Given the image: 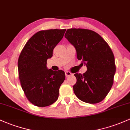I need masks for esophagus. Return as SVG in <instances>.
I'll list each match as a JSON object with an SVG mask.
<instances>
[{"mask_svg":"<svg viewBox=\"0 0 130 130\" xmlns=\"http://www.w3.org/2000/svg\"><path fill=\"white\" fill-rule=\"evenodd\" d=\"M65 75L66 77H68L71 75V72H69V71H65Z\"/></svg>","mask_w":130,"mask_h":130,"instance_id":"esophagus-1","label":"esophagus"}]
</instances>
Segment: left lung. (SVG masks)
<instances>
[{
	"instance_id": "1",
	"label": "left lung",
	"mask_w": 130,
	"mask_h": 130,
	"mask_svg": "<svg viewBox=\"0 0 130 130\" xmlns=\"http://www.w3.org/2000/svg\"><path fill=\"white\" fill-rule=\"evenodd\" d=\"M64 37L76 50L77 58L87 68L74 74L73 90L78 99L97 104L105 99L112 87L116 67L115 58L107 42L96 32L82 28L67 30Z\"/></svg>"
}]
</instances>
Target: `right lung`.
I'll list each match as a JSON object with an SVG mask.
<instances>
[{
	"mask_svg": "<svg viewBox=\"0 0 130 130\" xmlns=\"http://www.w3.org/2000/svg\"><path fill=\"white\" fill-rule=\"evenodd\" d=\"M66 29L42 30L29 39L18 61L19 76L22 89L35 105L49 106L58 99L61 85L65 80L63 71L48 69L47 59L62 40Z\"/></svg>",
	"mask_w": 130,
	"mask_h": 130,
	"instance_id": "1",
	"label": "right lung"
}]
</instances>
